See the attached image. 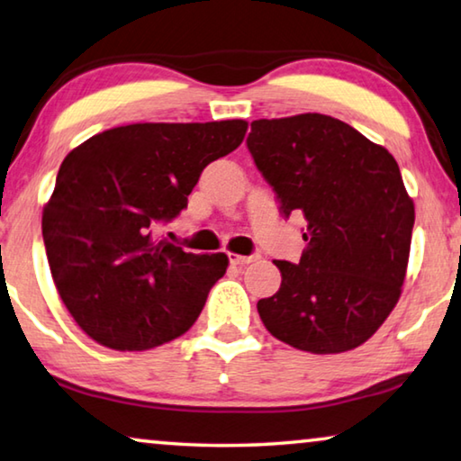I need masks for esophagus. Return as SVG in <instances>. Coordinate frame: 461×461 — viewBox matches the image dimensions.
I'll return each instance as SVG.
<instances>
[{"mask_svg":"<svg viewBox=\"0 0 461 461\" xmlns=\"http://www.w3.org/2000/svg\"><path fill=\"white\" fill-rule=\"evenodd\" d=\"M257 258H258L257 254H250V257H242V254H230V262H231V265H236V267H246Z\"/></svg>","mask_w":461,"mask_h":461,"instance_id":"1","label":"esophagus"}]
</instances>
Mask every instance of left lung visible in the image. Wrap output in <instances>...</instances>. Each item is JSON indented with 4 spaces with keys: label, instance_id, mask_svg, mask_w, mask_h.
Returning <instances> with one entry per match:
<instances>
[{
    "label": "left lung",
    "instance_id": "8db88e82",
    "mask_svg": "<svg viewBox=\"0 0 461 461\" xmlns=\"http://www.w3.org/2000/svg\"><path fill=\"white\" fill-rule=\"evenodd\" d=\"M246 143L281 213L308 223L297 265L275 260L281 287L258 302L262 324L308 353L357 348L396 308L406 279L414 203L396 159L318 113L254 121Z\"/></svg>",
    "mask_w": 461,
    "mask_h": 461
}]
</instances>
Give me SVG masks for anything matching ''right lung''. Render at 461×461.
Segmentation results:
<instances>
[{"mask_svg": "<svg viewBox=\"0 0 461 461\" xmlns=\"http://www.w3.org/2000/svg\"><path fill=\"white\" fill-rule=\"evenodd\" d=\"M246 131L242 119L137 122L68 153L42 209V240L59 297L90 339L148 350L196 322L230 260L185 252L158 225L186 207L201 172Z\"/></svg>", "mask_w": 461, "mask_h": 461, "instance_id": "add662e5", "label": "right lung"}]
</instances>
